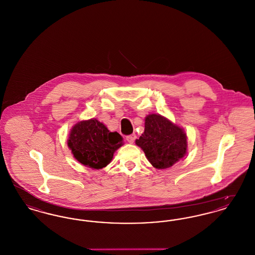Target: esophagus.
I'll list each match as a JSON object with an SVG mask.
<instances>
[{
    "label": "esophagus",
    "instance_id": "obj_1",
    "mask_svg": "<svg viewBox=\"0 0 255 255\" xmlns=\"http://www.w3.org/2000/svg\"><path fill=\"white\" fill-rule=\"evenodd\" d=\"M135 138H136V135H135L134 133L126 136V140H127L129 143H133V141L135 140Z\"/></svg>",
    "mask_w": 255,
    "mask_h": 255
}]
</instances>
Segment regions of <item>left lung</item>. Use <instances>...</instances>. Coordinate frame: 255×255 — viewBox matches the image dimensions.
<instances>
[{
  "label": "left lung",
  "mask_w": 255,
  "mask_h": 255,
  "mask_svg": "<svg viewBox=\"0 0 255 255\" xmlns=\"http://www.w3.org/2000/svg\"><path fill=\"white\" fill-rule=\"evenodd\" d=\"M144 132L135 140L145 153L150 163L165 169L184 157L187 149V136L183 129L160 115H148Z\"/></svg>",
  "instance_id": "obj_1"
}]
</instances>
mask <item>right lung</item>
I'll return each instance as SVG.
<instances>
[{
    "instance_id": "obj_1",
    "label": "right lung",
    "mask_w": 255,
    "mask_h": 255,
    "mask_svg": "<svg viewBox=\"0 0 255 255\" xmlns=\"http://www.w3.org/2000/svg\"><path fill=\"white\" fill-rule=\"evenodd\" d=\"M122 145V135L118 132H110L103 123L96 119L76 123L68 139V146L73 157L93 169L107 166L116 150Z\"/></svg>"
}]
</instances>
